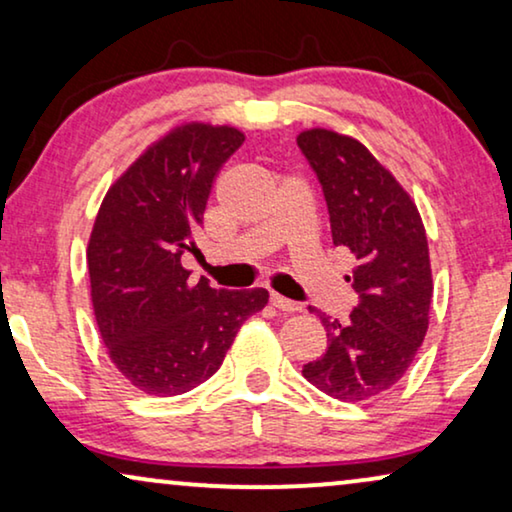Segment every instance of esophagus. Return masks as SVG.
<instances>
[{
	"label": "esophagus",
	"instance_id": "1",
	"mask_svg": "<svg viewBox=\"0 0 512 512\" xmlns=\"http://www.w3.org/2000/svg\"><path fill=\"white\" fill-rule=\"evenodd\" d=\"M270 305L277 307V310H282V312H298L300 310V305L296 303V300L279 296V293H270Z\"/></svg>",
	"mask_w": 512,
	"mask_h": 512
}]
</instances>
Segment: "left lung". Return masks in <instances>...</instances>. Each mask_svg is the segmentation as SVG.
<instances>
[{"label":"left lung","instance_id":"obj_1","mask_svg":"<svg viewBox=\"0 0 512 512\" xmlns=\"http://www.w3.org/2000/svg\"><path fill=\"white\" fill-rule=\"evenodd\" d=\"M324 193L335 247L352 251L347 282L359 293L349 319L317 312L326 352L303 366L307 382L359 403L405 375L429 328L433 296L429 244L410 195L361 142L331 130L298 135Z\"/></svg>","mask_w":512,"mask_h":512}]
</instances>
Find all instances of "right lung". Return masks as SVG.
<instances>
[{
    "mask_svg": "<svg viewBox=\"0 0 512 512\" xmlns=\"http://www.w3.org/2000/svg\"><path fill=\"white\" fill-rule=\"evenodd\" d=\"M235 128L184 125L153 144L104 195L88 244L90 296L102 342L139 391L179 396L209 380L268 291L193 284L195 254L221 165L240 149Z\"/></svg>",
    "mask_w": 512,
    "mask_h": 512,
    "instance_id": "add662e5",
    "label": "right lung"
}]
</instances>
